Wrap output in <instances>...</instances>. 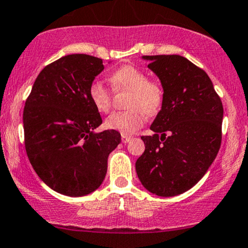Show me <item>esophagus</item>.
I'll return each instance as SVG.
<instances>
[{
	"label": "esophagus",
	"instance_id": "1",
	"mask_svg": "<svg viewBox=\"0 0 248 248\" xmlns=\"http://www.w3.org/2000/svg\"><path fill=\"white\" fill-rule=\"evenodd\" d=\"M130 140H131V137H130V136H127V135H122V136H121V140H122V143H124V144L129 142Z\"/></svg>",
	"mask_w": 248,
	"mask_h": 248
}]
</instances>
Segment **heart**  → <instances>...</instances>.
Segmentation results:
<instances>
[{"mask_svg": "<svg viewBox=\"0 0 248 248\" xmlns=\"http://www.w3.org/2000/svg\"><path fill=\"white\" fill-rule=\"evenodd\" d=\"M115 89L130 90L126 111L114 112L105 120L108 129L130 135L143 126L147 115H155L164 102V90L159 83L149 80L145 72L133 65H124L109 74ZM90 102L97 111L106 113L111 108V92L102 81L93 80L88 89Z\"/></svg>", "mask_w": 248, "mask_h": 248, "instance_id": "1", "label": "heart"}]
</instances>
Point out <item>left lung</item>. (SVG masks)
<instances>
[{
    "mask_svg": "<svg viewBox=\"0 0 248 248\" xmlns=\"http://www.w3.org/2000/svg\"><path fill=\"white\" fill-rule=\"evenodd\" d=\"M160 80L164 102L151 129L142 136L145 151L136 173L159 197L186 192L202 180L217 155L223 106L205 71L178 55L143 56Z\"/></svg>",
    "mask_w": 248,
    "mask_h": 248,
    "instance_id": "left-lung-1",
    "label": "left lung"
}]
</instances>
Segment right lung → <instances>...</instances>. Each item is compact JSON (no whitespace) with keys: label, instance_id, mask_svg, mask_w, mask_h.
<instances>
[{"label":"right lung","instance_id":"right-lung-1","mask_svg":"<svg viewBox=\"0 0 248 248\" xmlns=\"http://www.w3.org/2000/svg\"><path fill=\"white\" fill-rule=\"evenodd\" d=\"M104 70L101 58L67 55L41 71L25 103V147L34 170L56 192L82 197L98 189L120 133H96L102 118L88 96Z\"/></svg>","mask_w":248,"mask_h":248}]
</instances>
